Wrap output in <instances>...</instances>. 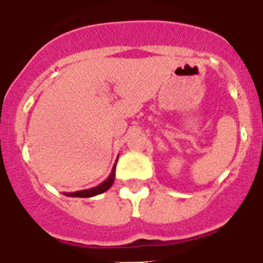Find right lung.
Returning a JSON list of instances; mask_svg holds the SVG:
<instances>
[{"label":"right lung","mask_w":263,"mask_h":263,"mask_svg":"<svg viewBox=\"0 0 263 263\" xmlns=\"http://www.w3.org/2000/svg\"><path fill=\"white\" fill-rule=\"evenodd\" d=\"M116 164L112 166V171L111 173H110V176H108L103 183L99 184V185L94 186V188H88V190L77 191V192H64V195L69 197H92L97 196V195L103 194V192H106V191L112 185V183H114V179H116Z\"/></svg>","instance_id":"add662e5"}]
</instances>
